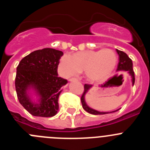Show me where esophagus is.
<instances>
[{
	"mask_svg": "<svg viewBox=\"0 0 150 150\" xmlns=\"http://www.w3.org/2000/svg\"><path fill=\"white\" fill-rule=\"evenodd\" d=\"M76 80H78V79H76V78H71V79H70V81L71 82L76 81Z\"/></svg>",
	"mask_w": 150,
	"mask_h": 150,
	"instance_id": "1",
	"label": "esophagus"
}]
</instances>
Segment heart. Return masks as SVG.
<instances>
[{"instance_id": "obj_1", "label": "heart", "mask_w": 150, "mask_h": 150, "mask_svg": "<svg viewBox=\"0 0 150 150\" xmlns=\"http://www.w3.org/2000/svg\"><path fill=\"white\" fill-rule=\"evenodd\" d=\"M117 64L115 52L110 49L78 52L74 55L64 54L59 68L63 76L77 75L85 71L87 79L91 82L104 81L110 76Z\"/></svg>"}]
</instances>
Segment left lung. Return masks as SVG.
<instances>
[{"label":"left lung","instance_id":"obj_1","mask_svg":"<svg viewBox=\"0 0 150 150\" xmlns=\"http://www.w3.org/2000/svg\"><path fill=\"white\" fill-rule=\"evenodd\" d=\"M116 52L119 55V63H118L117 66V71H127L128 74H129L131 77H132V86L134 84V72L133 71V64H132V59H130L129 57L128 56L125 52L122 51H120L119 50H116ZM92 87V86L88 84H85L84 86V92H83V95L81 97V102L82 105H83V109L85 110L88 112V113L93 115H102V114H107V113H110V112H114L118 111L120 109L112 111V112H100L96 110H94L88 107V104H86V100H85V96L86 95V93L89 91L90 88Z\"/></svg>","mask_w":150,"mask_h":150}]
</instances>
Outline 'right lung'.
Listing matches in <instances>:
<instances>
[{"label": "right lung", "instance_id": "add662e5", "mask_svg": "<svg viewBox=\"0 0 150 150\" xmlns=\"http://www.w3.org/2000/svg\"><path fill=\"white\" fill-rule=\"evenodd\" d=\"M62 55V51L45 48L30 52L18 64L15 81L17 97L33 116L52 117L59 111L62 87L67 83L58 75Z\"/></svg>", "mask_w": 150, "mask_h": 150}]
</instances>
